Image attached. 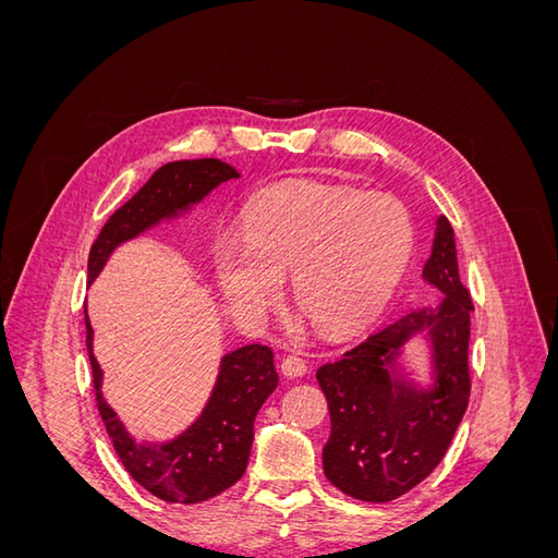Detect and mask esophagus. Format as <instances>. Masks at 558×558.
<instances>
[{
	"label": "esophagus",
	"instance_id": "esophagus-1",
	"mask_svg": "<svg viewBox=\"0 0 558 558\" xmlns=\"http://www.w3.org/2000/svg\"><path fill=\"white\" fill-rule=\"evenodd\" d=\"M279 369H281L283 377L295 379V377H302V375L307 373V365H305V361H302L300 356H283Z\"/></svg>",
	"mask_w": 558,
	"mask_h": 558
}]
</instances>
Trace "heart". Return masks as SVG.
I'll return each mask as SVG.
<instances>
[{"label": "heart", "instance_id": "obj_1", "mask_svg": "<svg viewBox=\"0 0 558 558\" xmlns=\"http://www.w3.org/2000/svg\"><path fill=\"white\" fill-rule=\"evenodd\" d=\"M414 228L388 195L324 183H286L251 202L244 240L216 242V277L240 316L260 320L291 277L320 332L342 337L386 310L410 265Z\"/></svg>", "mask_w": 558, "mask_h": 558}]
</instances>
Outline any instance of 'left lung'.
I'll return each mask as SVG.
<instances>
[{
	"label": "left lung",
	"instance_id": "left-lung-1",
	"mask_svg": "<svg viewBox=\"0 0 558 558\" xmlns=\"http://www.w3.org/2000/svg\"><path fill=\"white\" fill-rule=\"evenodd\" d=\"M421 277L442 293L435 307L404 314L316 373L330 410L324 472L351 498L388 502L424 482L442 461L468 408L472 300L459 277L453 230L445 216L435 221ZM414 336H424L432 347L428 387L397 367L403 344Z\"/></svg>",
	"mask_w": 558,
	"mask_h": 558
}]
</instances>
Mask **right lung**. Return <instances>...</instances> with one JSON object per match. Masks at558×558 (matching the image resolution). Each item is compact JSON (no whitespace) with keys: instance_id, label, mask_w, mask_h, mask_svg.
Instances as JSON below:
<instances>
[{"instance_id":"1","label":"right lung","mask_w":558,"mask_h":558,"mask_svg":"<svg viewBox=\"0 0 558 558\" xmlns=\"http://www.w3.org/2000/svg\"><path fill=\"white\" fill-rule=\"evenodd\" d=\"M230 179H240L238 170L218 158L162 165L99 230L88 256V283L123 242L189 214L216 185ZM86 332L97 410L118 459L134 482L160 500L193 505L226 492L244 475L253 445V418L279 384L272 349L246 344L226 353L211 396L193 424L167 442H142L128 433L102 396V367L93 353L88 314Z\"/></svg>"}]
</instances>
